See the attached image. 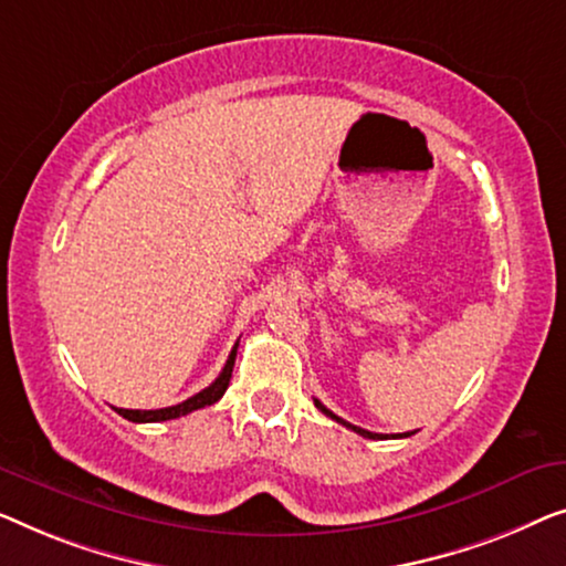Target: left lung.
Returning <instances> with one entry per match:
<instances>
[{
	"label": "left lung",
	"mask_w": 566,
	"mask_h": 566,
	"mask_svg": "<svg viewBox=\"0 0 566 566\" xmlns=\"http://www.w3.org/2000/svg\"><path fill=\"white\" fill-rule=\"evenodd\" d=\"M315 408L317 410H321V412H325V416H328V418H333V420H336V423H340V426H346V428H352V431L354 433H359V436H364V439H374V441H381V439H402V436H385V433H371V431H366V428H359V426H352V423H346V420L344 418H338L336 416V412H331L328 408H325V405L321 402V400H315ZM405 436H410V433H405Z\"/></svg>",
	"instance_id": "8db88e82"
}]
</instances>
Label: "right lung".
<instances>
[{"label": "right lung", "instance_id": "obj_1", "mask_svg": "<svg viewBox=\"0 0 566 566\" xmlns=\"http://www.w3.org/2000/svg\"><path fill=\"white\" fill-rule=\"evenodd\" d=\"M235 354H238V344L233 346V352H230L226 366H222L220 377L214 379L210 387H205L202 392L192 395V397H189V400H185V402L171 405V408H161V410H125V408H115V410L120 412L123 418L133 420V423H161V420L181 418V416H187V412L200 410V408H207V405H214V402L220 400L222 395H226V389H228V385H230V374H233Z\"/></svg>", "mask_w": 566, "mask_h": 566}]
</instances>
